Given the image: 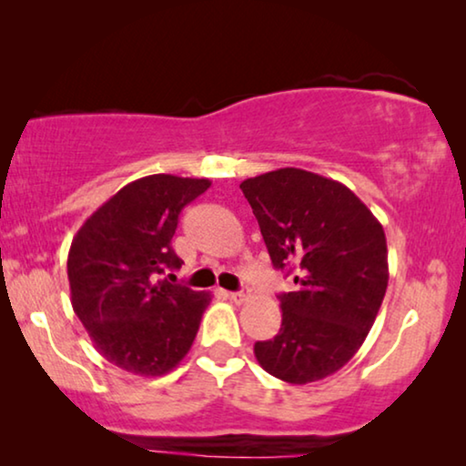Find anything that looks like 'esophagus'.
I'll list each match as a JSON object with an SVG mask.
<instances>
[{
	"label": "esophagus",
	"instance_id": "34e87169",
	"mask_svg": "<svg viewBox=\"0 0 466 466\" xmlns=\"http://www.w3.org/2000/svg\"><path fill=\"white\" fill-rule=\"evenodd\" d=\"M227 297L231 299V303H235V305H241V303H246V301H248V289L239 290V292H228Z\"/></svg>",
	"mask_w": 466,
	"mask_h": 466
}]
</instances>
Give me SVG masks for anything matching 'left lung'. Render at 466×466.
<instances>
[{"label": "left lung", "mask_w": 466, "mask_h": 466, "mask_svg": "<svg viewBox=\"0 0 466 466\" xmlns=\"http://www.w3.org/2000/svg\"><path fill=\"white\" fill-rule=\"evenodd\" d=\"M239 188L273 267L297 271V290L279 295V333L254 343V356L289 384L329 378L359 352L384 301V228L346 184L305 169L267 171Z\"/></svg>", "instance_id": "obj_1"}]
</instances>
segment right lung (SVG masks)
Segmentation results:
<instances>
[{
	"instance_id": "obj_1",
	"label": "right lung",
	"mask_w": 466,
	"mask_h": 466,
	"mask_svg": "<svg viewBox=\"0 0 466 466\" xmlns=\"http://www.w3.org/2000/svg\"><path fill=\"white\" fill-rule=\"evenodd\" d=\"M209 187L206 177H139L74 235L67 254L72 308L95 350L133 375L157 378L180 365L212 301L209 292L157 279L182 267L171 248L177 216Z\"/></svg>"
}]
</instances>
